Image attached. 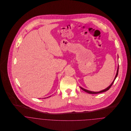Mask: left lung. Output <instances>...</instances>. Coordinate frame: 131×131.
I'll list each match as a JSON object with an SVG mask.
<instances>
[{"label":"left lung","instance_id":"8db88e82","mask_svg":"<svg viewBox=\"0 0 131 131\" xmlns=\"http://www.w3.org/2000/svg\"><path fill=\"white\" fill-rule=\"evenodd\" d=\"M118 72V67H117V71H116V75H115V78H114L113 81H112V82L111 83V84L108 87H107L106 89H104V90H101V91H98V92H94V91H90V90H88L85 89H84V88H82V87H80V88H81L83 91H85L86 92L89 94H98L100 93H102V92H105V91L108 90L110 89V88L111 87V86H112V84H113V82H114V80H115L117 76Z\"/></svg>","mask_w":131,"mask_h":131}]
</instances>
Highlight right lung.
I'll use <instances>...</instances> for the list:
<instances>
[{"label": "right lung", "instance_id": "add662e5", "mask_svg": "<svg viewBox=\"0 0 131 131\" xmlns=\"http://www.w3.org/2000/svg\"><path fill=\"white\" fill-rule=\"evenodd\" d=\"M47 98H48V97H47Z\"/></svg>", "mask_w": 131, "mask_h": 131}]
</instances>
